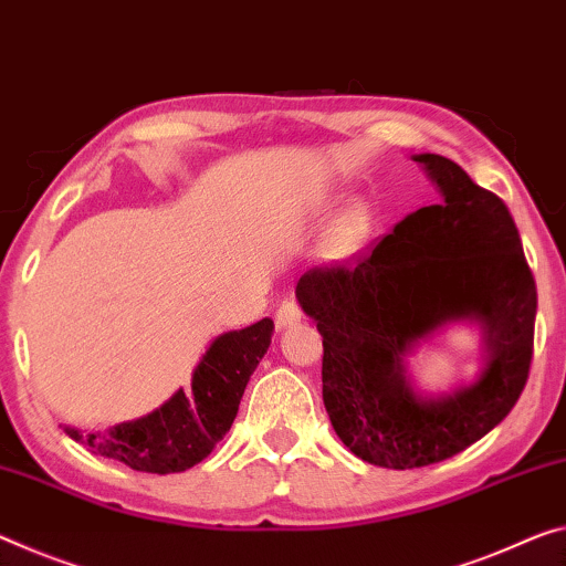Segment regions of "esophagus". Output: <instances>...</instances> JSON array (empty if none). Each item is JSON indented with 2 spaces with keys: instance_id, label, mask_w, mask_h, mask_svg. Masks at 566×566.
<instances>
[{
  "instance_id": "1",
  "label": "esophagus",
  "mask_w": 566,
  "mask_h": 566,
  "mask_svg": "<svg viewBox=\"0 0 566 566\" xmlns=\"http://www.w3.org/2000/svg\"><path fill=\"white\" fill-rule=\"evenodd\" d=\"M302 317H304V312H302V307L294 300H284L280 304V310H276V315H274L276 327H280V329L297 325V322H302Z\"/></svg>"
}]
</instances>
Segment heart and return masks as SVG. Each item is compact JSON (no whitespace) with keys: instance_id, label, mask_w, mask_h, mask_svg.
I'll list each match as a JSON object with an SVG mask.
<instances>
[{"instance_id":"1","label":"heart","mask_w":566,"mask_h":566,"mask_svg":"<svg viewBox=\"0 0 566 566\" xmlns=\"http://www.w3.org/2000/svg\"><path fill=\"white\" fill-rule=\"evenodd\" d=\"M370 211L365 203H353L339 213L337 221L329 229V247L335 251H353L363 244V239L370 234Z\"/></svg>"}]
</instances>
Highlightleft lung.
I'll use <instances>...</instances> for the list:
<instances>
[{
	"mask_svg": "<svg viewBox=\"0 0 566 566\" xmlns=\"http://www.w3.org/2000/svg\"><path fill=\"white\" fill-rule=\"evenodd\" d=\"M441 201L396 223L347 264L297 282L322 335V400L357 459L420 469L451 459L509 416L534 353L536 284L506 203L451 158L412 156ZM451 321H479L480 378L438 399L411 390L405 357Z\"/></svg>",
	"mask_w": 566,
	"mask_h": 566,
	"instance_id": "1",
	"label": "left lung"
}]
</instances>
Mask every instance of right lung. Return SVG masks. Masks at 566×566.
Here are the masks:
<instances>
[{
    "instance_id": "obj_1",
    "label": "right lung",
    "mask_w": 566,
    "mask_h": 566,
    "mask_svg": "<svg viewBox=\"0 0 566 566\" xmlns=\"http://www.w3.org/2000/svg\"><path fill=\"white\" fill-rule=\"evenodd\" d=\"M274 322L223 332L196 365L191 388L176 390L148 416L113 426L107 433L65 428L77 443L143 473H181L201 463L234 423L244 388L272 343Z\"/></svg>"
}]
</instances>
